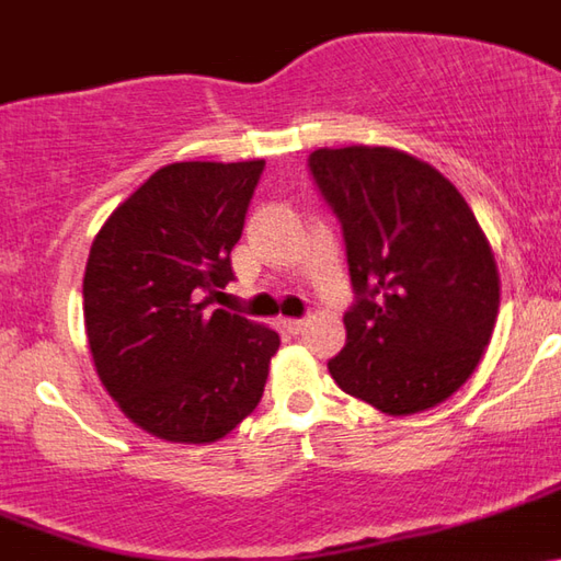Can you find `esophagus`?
Segmentation results:
<instances>
[{
	"instance_id": "esophagus-1",
	"label": "esophagus",
	"mask_w": 561,
	"mask_h": 561,
	"mask_svg": "<svg viewBox=\"0 0 561 561\" xmlns=\"http://www.w3.org/2000/svg\"><path fill=\"white\" fill-rule=\"evenodd\" d=\"M280 324L286 327V330L291 332V335H299V332L305 330V324H308V321H305V319H283Z\"/></svg>"
}]
</instances>
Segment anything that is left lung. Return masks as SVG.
<instances>
[{"label":"left lung","instance_id":"left-lung-1","mask_svg":"<svg viewBox=\"0 0 561 561\" xmlns=\"http://www.w3.org/2000/svg\"><path fill=\"white\" fill-rule=\"evenodd\" d=\"M308 165L343 226L357 294L330 376L392 417L447 401L474 374L499 313L496 259L467 198L392 147H324Z\"/></svg>","mask_w":561,"mask_h":561}]
</instances>
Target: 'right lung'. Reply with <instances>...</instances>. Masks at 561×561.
Here are the masks:
<instances>
[{"label":"right lung","instance_id":"obj_1","mask_svg":"<svg viewBox=\"0 0 561 561\" xmlns=\"http://www.w3.org/2000/svg\"><path fill=\"white\" fill-rule=\"evenodd\" d=\"M264 160L171 163L119 204L90 248L84 327L100 381L130 423L209 445L259 407L280 337L224 308Z\"/></svg>","mask_w":561,"mask_h":561}]
</instances>
